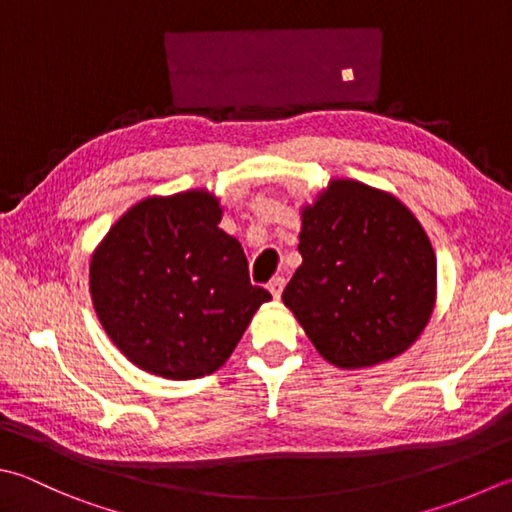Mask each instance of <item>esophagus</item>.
<instances>
[{
    "mask_svg": "<svg viewBox=\"0 0 512 512\" xmlns=\"http://www.w3.org/2000/svg\"><path fill=\"white\" fill-rule=\"evenodd\" d=\"M267 287H269V292H272L274 298H281L283 287H285V278L283 276H276V278H272V281H269Z\"/></svg>",
    "mask_w": 512,
    "mask_h": 512,
    "instance_id": "1",
    "label": "esophagus"
}]
</instances>
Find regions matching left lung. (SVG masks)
<instances>
[{
    "label": "left lung",
    "mask_w": 512,
    "mask_h": 512,
    "mask_svg": "<svg viewBox=\"0 0 512 512\" xmlns=\"http://www.w3.org/2000/svg\"><path fill=\"white\" fill-rule=\"evenodd\" d=\"M303 265L283 292L314 347L339 368L394 359L435 305L432 245L397 198L336 180L303 209Z\"/></svg>",
    "instance_id": "obj_1"
}]
</instances>
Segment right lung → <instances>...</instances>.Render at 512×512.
Instances as JSON below:
<instances>
[{"label": "right lung", "instance_id": "obj_1", "mask_svg": "<svg viewBox=\"0 0 512 512\" xmlns=\"http://www.w3.org/2000/svg\"><path fill=\"white\" fill-rule=\"evenodd\" d=\"M207 191L147 198L91 260V296L111 341L138 368L173 381L223 365L260 305L247 258Z\"/></svg>", "mask_w": 512, "mask_h": 512}]
</instances>
